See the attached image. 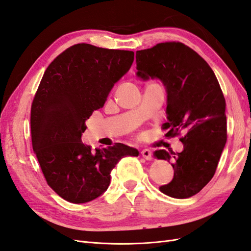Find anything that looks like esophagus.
<instances>
[{
	"mask_svg": "<svg viewBox=\"0 0 251 251\" xmlns=\"http://www.w3.org/2000/svg\"><path fill=\"white\" fill-rule=\"evenodd\" d=\"M141 156L146 159V160H151V151L148 149L141 151Z\"/></svg>",
	"mask_w": 251,
	"mask_h": 251,
	"instance_id": "obj_1",
	"label": "esophagus"
}]
</instances>
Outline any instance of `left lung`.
<instances>
[{"label": "left lung", "mask_w": 251, "mask_h": 251, "mask_svg": "<svg viewBox=\"0 0 251 251\" xmlns=\"http://www.w3.org/2000/svg\"><path fill=\"white\" fill-rule=\"evenodd\" d=\"M136 75L142 80L159 79L166 91V137L183 132V151H155L157 159L171 161L175 171L169 184L160 186L176 199L198 194L214 177L224 150L225 98L208 64L182 43H161L136 51Z\"/></svg>", "instance_id": "1"}]
</instances>
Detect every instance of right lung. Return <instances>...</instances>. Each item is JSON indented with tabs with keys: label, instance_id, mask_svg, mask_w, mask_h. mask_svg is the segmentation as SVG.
<instances>
[{
	"label": "right lung",
	"instance_id": "obj_1",
	"mask_svg": "<svg viewBox=\"0 0 251 251\" xmlns=\"http://www.w3.org/2000/svg\"><path fill=\"white\" fill-rule=\"evenodd\" d=\"M133 62V51L77 44L44 73L31 105L32 148L48 185L68 202L87 203L101 196L120 159L139 155L123 143L92 151L81 141L86 120L103 107Z\"/></svg>",
	"mask_w": 251,
	"mask_h": 251
}]
</instances>
